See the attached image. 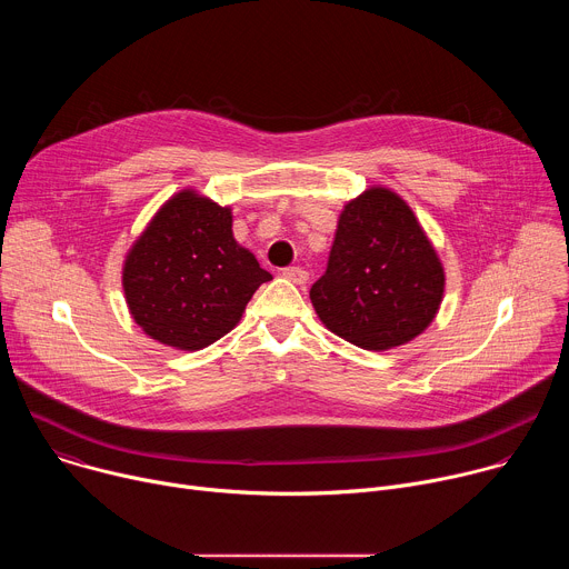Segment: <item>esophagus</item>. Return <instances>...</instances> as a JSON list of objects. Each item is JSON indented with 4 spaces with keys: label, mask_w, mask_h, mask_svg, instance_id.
Returning <instances> with one entry per match:
<instances>
[{
    "label": "esophagus",
    "mask_w": 569,
    "mask_h": 569,
    "mask_svg": "<svg viewBox=\"0 0 569 569\" xmlns=\"http://www.w3.org/2000/svg\"><path fill=\"white\" fill-rule=\"evenodd\" d=\"M283 279H288L290 283H297V286H303L308 281V272L303 268H286L283 270Z\"/></svg>",
    "instance_id": "esophagus-1"
}]
</instances>
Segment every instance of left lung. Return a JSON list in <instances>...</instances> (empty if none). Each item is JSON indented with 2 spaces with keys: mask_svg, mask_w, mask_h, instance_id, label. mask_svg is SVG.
I'll return each instance as SVG.
<instances>
[{
  "mask_svg": "<svg viewBox=\"0 0 569 569\" xmlns=\"http://www.w3.org/2000/svg\"><path fill=\"white\" fill-rule=\"evenodd\" d=\"M446 270L412 207L373 184L338 218L329 268L310 288L319 321L338 338L389 351L419 338L435 321Z\"/></svg>",
  "mask_w": 569,
  "mask_h": 569,
  "instance_id": "obj_1",
  "label": "left lung"
}]
</instances>
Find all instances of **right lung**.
Segmentation results:
<instances>
[{"label":"right lung","instance_id":"right-lung-1","mask_svg":"<svg viewBox=\"0 0 569 569\" xmlns=\"http://www.w3.org/2000/svg\"><path fill=\"white\" fill-rule=\"evenodd\" d=\"M231 224V207L187 187L137 236L121 286L134 323L150 340L200 351L227 336L257 288L272 279L233 238Z\"/></svg>","mask_w":569,"mask_h":569}]
</instances>
